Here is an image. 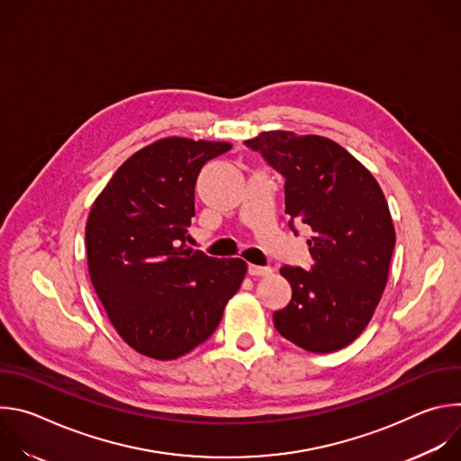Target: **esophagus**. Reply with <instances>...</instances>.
Listing matches in <instances>:
<instances>
[{
    "instance_id": "obj_1",
    "label": "esophagus",
    "mask_w": 461,
    "mask_h": 461,
    "mask_svg": "<svg viewBox=\"0 0 461 461\" xmlns=\"http://www.w3.org/2000/svg\"><path fill=\"white\" fill-rule=\"evenodd\" d=\"M248 274L249 276H270L272 268L270 267H257V265H248Z\"/></svg>"
}]
</instances>
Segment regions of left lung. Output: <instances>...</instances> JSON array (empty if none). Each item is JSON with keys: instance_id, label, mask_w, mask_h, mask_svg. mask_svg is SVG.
I'll return each instance as SVG.
<instances>
[{"instance_id": "8db88e82", "label": "left lung", "mask_w": 461, "mask_h": 461, "mask_svg": "<svg viewBox=\"0 0 461 461\" xmlns=\"http://www.w3.org/2000/svg\"><path fill=\"white\" fill-rule=\"evenodd\" d=\"M244 144L285 176L290 230H312L310 268H281L292 299L274 312L277 332L308 352L339 350L365 330L388 279L396 231L384 194L330 139L268 131Z\"/></svg>"}]
</instances>
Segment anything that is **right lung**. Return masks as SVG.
Returning <instances> with one entry per match:
<instances>
[{"label":"right lung","mask_w":461,"mask_h":461,"mask_svg":"<svg viewBox=\"0 0 461 461\" xmlns=\"http://www.w3.org/2000/svg\"><path fill=\"white\" fill-rule=\"evenodd\" d=\"M228 142L169 137L129 157L86 226L91 283L120 338L142 356L176 359L204 343L239 290L246 262L185 244L203 167Z\"/></svg>","instance_id":"obj_1"}]
</instances>
